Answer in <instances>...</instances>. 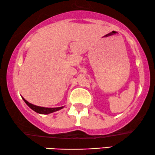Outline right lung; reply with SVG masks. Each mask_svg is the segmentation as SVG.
<instances>
[{"label":"right lung","mask_w":155,"mask_h":155,"mask_svg":"<svg viewBox=\"0 0 155 155\" xmlns=\"http://www.w3.org/2000/svg\"><path fill=\"white\" fill-rule=\"evenodd\" d=\"M23 100L25 101V102L26 104H27V105L30 108H31L32 110H34V111L37 112V113H39V114H50V113H52V112H56V111H58V110L63 109V107H53V108H49V107H40V106H36L35 104H33L31 103H30L27 101V100H25L24 99L23 97Z\"/></svg>","instance_id":"obj_1"}]
</instances>
